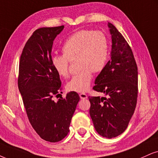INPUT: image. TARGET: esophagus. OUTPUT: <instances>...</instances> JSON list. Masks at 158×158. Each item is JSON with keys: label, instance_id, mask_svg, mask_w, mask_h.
<instances>
[{"label": "esophagus", "instance_id": "34e87169", "mask_svg": "<svg viewBox=\"0 0 158 158\" xmlns=\"http://www.w3.org/2000/svg\"><path fill=\"white\" fill-rule=\"evenodd\" d=\"M79 96L81 97V99H83V100H85V99H86L87 97H88L85 93H81V94H79Z\"/></svg>", "mask_w": 158, "mask_h": 158}]
</instances>
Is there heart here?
Here are the masks:
<instances>
[{
    "label": "heart",
    "mask_w": 158,
    "mask_h": 158,
    "mask_svg": "<svg viewBox=\"0 0 158 158\" xmlns=\"http://www.w3.org/2000/svg\"><path fill=\"white\" fill-rule=\"evenodd\" d=\"M62 55L52 57L51 64L58 75H69V61L77 58L81 70L67 83V89L76 92L88 90L92 73H100L106 67L109 55V43L102 31L82 30L71 35L62 46Z\"/></svg>",
    "instance_id": "b5f03b06"
}]
</instances>
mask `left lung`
<instances>
[{
    "instance_id": "1",
    "label": "left lung",
    "mask_w": 158,
    "mask_h": 158,
    "mask_svg": "<svg viewBox=\"0 0 158 158\" xmlns=\"http://www.w3.org/2000/svg\"><path fill=\"white\" fill-rule=\"evenodd\" d=\"M110 60L97 76L94 91L107 97H89V114L96 131L107 139L127 129L135 111L138 97V67L133 51L122 34L111 23Z\"/></svg>"
}]
</instances>
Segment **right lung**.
<instances>
[{
  "mask_svg": "<svg viewBox=\"0 0 158 158\" xmlns=\"http://www.w3.org/2000/svg\"><path fill=\"white\" fill-rule=\"evenodd\" d=\"M64 28L35 31L23 48L19 64L18 88L29 122L42 139L53 143L67 135L80 100L75 91L57 102L53 100L54 96L60 94L61 82L51 64L52 47Z\"/></svg>",
  "mask_w": 158,
  "mask_h": 158,
  "instance_id": "1",
  "label": "right lung"
}]
</instances>
